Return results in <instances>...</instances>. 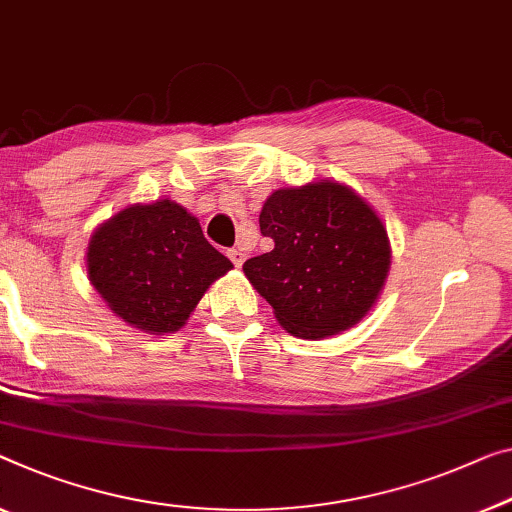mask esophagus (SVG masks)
Listing matches in <instances>:
<instances>
[{"label": "esophagus", "mask_w": 512, "mask_h": 512, "mask_svg": "<svg viewBox=\"0 0 512 512\" xmlns=\"http://www.w3.org/2000/svg\"><path fill=\"white\" fill-rule=\"evenodd\" d=\"M227 255H230L234 266H241L243 262H246V253H243L241 248H230V250H227Z\"/></svg>", "instance_id": "esophagus-1"}]
</instances>
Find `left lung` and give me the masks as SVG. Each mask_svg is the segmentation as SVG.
<instances>
[{"label":"left lung","mask_w":512,"mask_h":512,"mask_svg":"<svg viewBox=\"0 0 512 512\" xmlns=\"http://www.w3.org/2000/svg\"><path fill=\"white\" fill-rule=\"evenodd\" d=\"M259 230L276 246L250 257L243 273L282 329L317 340L368 315L391 248L384 223L352 188L317 181L276 190L259 213Z\"/></svg>","instance_id":"1"}]
</instances>
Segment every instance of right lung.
<instances>
[{
	"label": "right lung",
	"mask_w": 512,
	"mask_h": 512,
	"mask_svg": "<svg viewBox=\"0 0 512 512\" xmlns=\"http://www.w3.org/2000/svg\"><path fill=\"white\" fill-rule=\"evenodd\" d=\"M232 262L204 239L177 202L137 204L110 218L89 241L91 285L117 315L147 333L179 331Z\"/></svg>",
	"instance_id": "1"
}]
</instances>
